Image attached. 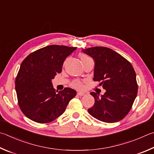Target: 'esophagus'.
<instances>
[{
	"mask_svg": "<svg viewBox=\"0 0 154 154\" xmlns=\"http://www.w3.org/2000/svg\"><path fill=\"white\" fill-rule=\"evenodd\" d=\"M77 95H78V96H84L85 94L83 93V92H78Z\"/></svg>",
	"mask_w": 154,
	"mask_h": 154,
	"instance_id": "34e87169",
	"label": "esophagus"
}]
</instances>
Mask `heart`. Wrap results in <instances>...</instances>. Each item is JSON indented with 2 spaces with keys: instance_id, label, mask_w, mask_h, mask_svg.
Returning <instances> with one entry per match:
<instances>
[{
  "instance_id": "b5f03b06",
  "label": "heart",
  "mask_w": 154,
  "mask_h": 154,
  "mask_svg": "<svg viewBox=\"0 0 154 154\" xmlns=\"http://www.w3.org/2000/svg\"><path fill=\"white\" fill-rule=\"evenodd\" d=\"M80 58L81 59H82V60H85L86 59V58H88L89 57H88V56H86L85 54H80ZM72 85H73L75 88H76L77 89H82L83 88V84L82 83L80 82V81H75V82L72 83Z\"/></svg>"
}]
</instances>
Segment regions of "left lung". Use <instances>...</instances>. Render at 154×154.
<instances>
[{"mask_svg": "<svg viewBox=\"0 0 154 154\" xmlns=\"http://www.w3.org/2000/svg\"><path fill=\"white\" fill-rule=\"evenodd\" d=\"M95 63L94 81L106 89L104 95L91 92L95 103L89 114L104 122H116L127 116L137 94L138 85L133 66L110 48L96 46L82 50Z\"/></svg>", "mask_w": 154, "mask_h": 154, "instance_id": "1", "label": "left lung"}]
</instances>
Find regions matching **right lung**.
<instances>
[{
  "label": "right lung",
  "instance_id": "right-lung-1",
  "mask_svg": "<svg viewBox=\"0 0 154 154\" xmlns=\"http://www.w3.org/2000/svg\"><path fill=\"white\" fill-rule=\"evenodd\" d=\"M76 48L50 45L31 53L22 62L15 90L19 107L27 118L38 123L54 121L76 96V91L69 88L56 91L52 83L55 75L62 71L66 58Z\"/></svg>",
  "mask_w": 154,
  "mask_h": 154
}]
</instances>
